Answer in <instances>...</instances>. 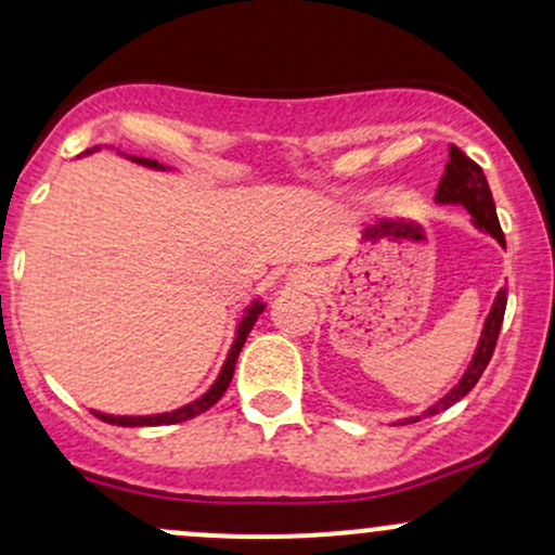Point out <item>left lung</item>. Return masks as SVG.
<instances>
[{
  "label": "left lung",
  "instance_id": "1",
  "mask_svg": "<svg viewBox=\"0 0 555 555\" xmlns=\"http://www.w3.org/2000/svg\"><path fill=\"white\" fill-rule=\"evenodd\" d=\"M435 204H451V207H464L472 215V225H475L479 233L490 235L495 238L498 244L506 248V238H503V230L501 222H498L495 215V202L493 194H490V185L488 178H485L482 167L477 162H472L462 149L451 146L448 149V165H446V176L440 178L438 185V194H435ZM506 288H501L495 294L493 307H490V314L485 317V325H482V335H479L475 353H472L469 366L464 370L462 379L453 385L448 393L435 401L433 406H427L422 416H433L438 412H446L448 406H453L456 401L469 393L472 388L477 385V379L482 377L485 366H488L490 357L495 351V340L498 333H501L503 325V314H506ZM412 422H420V416H406V420H398L393 425H412Z\"/></svg>",
  "mask_w": 555,
  "mask_h": 555
}]
</instances>
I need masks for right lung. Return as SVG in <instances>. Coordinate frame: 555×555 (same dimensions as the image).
<instances>
[{
    "label": "right lung",
    "instance_id": "right-lung-1",
    "mask_svg": "<svg viewBox=\"0 0 555 555\" xmlns=\"http://www.w3.org/2000/svg\"><path fill=\"white\" fill-rule=\"evenodd\" d=\"M102 146H93V149H86L83 154H93L99 152ZM122 154V157L135 162V165L141 167H149V170H157V172H170L172 167H165L162 162L157 159H146V157H133V154H126V152H117ZM267 309V304L261 301V298H254L251 304L244 309V314H241L238 325H235V338L233 344H230V351L225 361H222L220 366V375H217L215 383L209 385V390L204 396L194 398L191 403H185V406H178L172 409V412H162V414H107V412H96V409H91L93 416H99L102 422H107V425H117V427H159V425H178V422H189L194 420V416L204 414L207 409L215 406L217 401H220L222 396H225L230 379H233V372H235V361H238V353L241 348H244L248 333H251V327L257 325L259 314Z\"/></svg>",
    "mask_w": 555,
    "mask_h": 555
}]
</instances>
